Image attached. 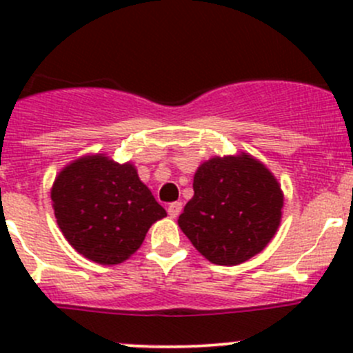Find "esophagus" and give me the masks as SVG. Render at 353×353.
<instances>
[{
    "label": "esophagus",
    "mask_w": 353,
    "mask_h": 353,
    "mask_svg": "<svg viewBox=\"0 0 353 353\" xmlns=\"http://www.w3.org/2000/svg\"><path fill=\"white\" fill-rule=\"evenodd\" d=\"M181 210H183V203H181V201H174V203H170L169 206H167V212H169V215L172 216V219H176V216L179 215Z\"/></svg>",
    "instance_id": "obj_1"
}]
</instances>
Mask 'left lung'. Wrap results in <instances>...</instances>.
I'll use <instances>...</instances> for the list:
<instances>
[{"mask_svg": "<svg viewBox=\"0 0 353 353\" xmlns=\"http://www.w3.org/2000/svg\"><path fill=\"white\" fill-rule=\"evenodd\" d=\"M193 190L177 223L208 261L241 265L275 236L282 219V190L251 155L215 157L201 163Z\"/></svg>", "mask_w": 353, "mask_h": 353, "instance_id": "left-lung-1", "label": "left lung"}]
</instances>
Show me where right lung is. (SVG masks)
Segmentation results:
<instances>
[{"label":"right lung","mask_w":353,"mask_h":353,"mask_svg":"<svg viewBox=\"0 0 353 353\" xmlns=\"http://www.w3.org/2000/svg\"><path fill=\"white\" fill-rule=\"evenodd\" d=\"M66 241L85 258L117 265L130 258L150 225L167 215L131 163L81 157L65 167L51 191Z\"/></svg>","instance_id":"add662e5"}]
</instances>
